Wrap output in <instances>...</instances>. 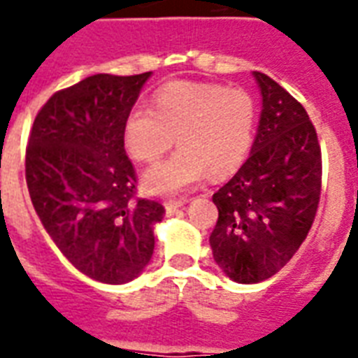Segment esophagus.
Returning <instances> with one entry per match:
<instances>
[{
  "mask_svg": "<svg viewBox=\"0 0 358 358\" xmlns=\"http://www.w3.org/2000/svg\"><path fill=\"white\" fill-rule=\"evenodd\" d=\"M185 201H167L165 202V212L169 213V215H174V213L178 212L180 208L184 206Z\"/></svg>",
  "mask_w": 358,
  "mask_h": 358,
  "instance_id": "34e87169",
  "label": "esophagus"
}]
</instances>
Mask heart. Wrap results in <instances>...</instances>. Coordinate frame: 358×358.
Returning a JSON list of instances; mask_svg holds the SVG:
<instances>
[{"label": "heart", "instance_id": "1", "mask_svg": "<svg viewBox=\"0 0 358 358\" xmlns=\"http://www.w3.org/2000/svg\"><path fill=\"white\" fill-rule=\"evenodd\" d=\"M255 117V100L243 89L174 81L154 94V109H129L124 146L137 162L154 163L178 141V150L143 176L152 195H178L206 173L215 178L234 173L250 148Z\"/></svg>", "mask_w": 358, "mask_h": 358}]
</instances>
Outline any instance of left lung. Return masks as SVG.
Listing matches in <instances>:
<instances>
[{
	"label": "left lung",
	"mask_w": 358,
	"mask_h": 358,
	"mask_svg": "<svg viewBox=\"0 0 358 358\" xmlns=\"http://www.w3.org/2000/svg\"><path fill=\"white\" fill-rule=\"evenodd\" d=\"M262 113L247 162L213 195V260L234 282L278 273L305 241L322 191V150L305 108L277 81L252 72Z\"/></svg>",
	"instance_id": "1"
}]
</instances>
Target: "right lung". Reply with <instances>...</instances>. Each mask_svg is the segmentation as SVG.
I'll return each mask as SVG.
<instances>
[{
	"mask_svg": "<svg viewBox=\"0 0 358 358\" xmlns=\"http://www.w3.org/2000/svg\"><path fill=\"white\" fill-rule=\"evenodd\" d=\"M150 76H89L55 92L31 128L25 180L36 215L70 264L98 282L139 277L165 213L135 199L124 150V120Z\"/></svg>",
	"mask_w": 358,
	"mask_h": 358,
	"instance_id": "add662e5",
	"label": "right lung"
}]
</instances>
